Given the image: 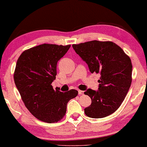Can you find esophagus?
I'll use <instances>...</instances> for the list:
<instances>
[{
	"mask_svg": "<svg viewBox=\"0 0 147 147\" xmlns=\"http://www.w3.org/2000/svg\"><path fill=\"white\" fill-rule=\"evenodd\" d=\"M78 94L79 95H83L84 94V91H82V90H78Z\"/></svg>",
	"mask_w": 147,
	"mask_h": 147,
	"instance_id": "esophagus-1",
	"label": "esophagus"
}]
</instances>
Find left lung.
Returning a JSON list of instances; mask_svg holds the SVG:
<instances>
[{"mask_svg": "<svg viewBox=\"0 0 147 147\" xmlns=\"http://www.w3.org/2000/svg\"><path fill=\"white\" fill-rule=\"evenodd\" d=\"M76 53L88 64L92 74H99L98 90L88 89L91 105L84 109L93 118L114 113L123 102L132 82L131 60L119 46L111 41H92L72 45Z\"/></svg>", "mask_w": 147, "mask_h": 147, "instance_id": "obj_1", "label": "left lung"}]
</instances>
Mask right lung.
I'll return each mask as SVG.
<instances>
[{
	"label": "right lung",
	"instance_id": "obj_1",
	"mask_svg": "<svg viewBox=\"0 0 147 147\" xmlns=\"http://www.w3.org/2000/svg\"><path fill=\"white\" fill-rule=\"evenodd\" d=\"M71 45L42 44L23 51L17 60L14 80L29 111L41 121L53 123L65 116L67 102L78 91L53 90L57 64Z\"/></svg>",
	"mask_w": 147,
	"mask_h": 147
}]
</instances>
